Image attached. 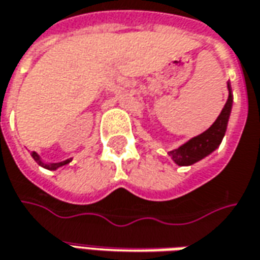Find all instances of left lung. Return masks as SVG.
Wrapping results in <instances>:
<instances>
[{
  "instance_id": "8db88e82",
  "label": "left lung",
  "mask_w": 260,
  "mask_h": 260,
  "mask_svg": "<svg viewBox=\"0 0 260 260\" xmlns=\"http://www.w3.org/2000/svg\"><path fill=\"white\" fill-rule=\"evenodd\" d=\"M228 89V102L210 128L204 131L200 135L191 138L190 141H187L181 147L175 148L168 152V155L173 158V161L177 166H191L204 157L210 155L214 149L219 148L220 142L228 129V122L230 118V112H232V105H233V93H232V87L229 83Z\"/></svg>"
}]
</instances>
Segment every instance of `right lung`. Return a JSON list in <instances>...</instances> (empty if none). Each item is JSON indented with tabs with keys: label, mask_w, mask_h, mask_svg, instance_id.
<instances>
[{
	"label": "right lung",
	"mask_w": 260,
	"mask_h": 260,
	"mask_svg": "<svg viewBox=\"0 0 260 260\" xmlns=\"http://www.w3.org/2000/svg\"><path fill=\"white\" fill-rule=\"evenodd\" d=\"M31 157L34 158V161H36L39 166L44 167V168H47V170H57L58 167L66 166V164H69V162L72 161V158H69L66 161H61V162H50V164H46V162H43V159L40 158V155H39L37 152H34V151L31 152Z\"/></svg>",
	"instance_id": "1"
}]
</instances>
